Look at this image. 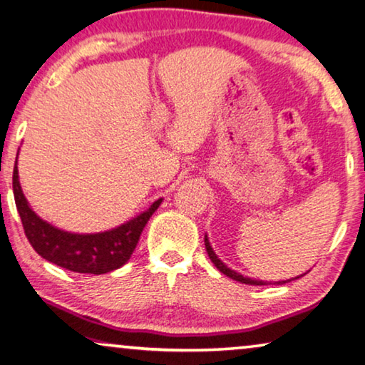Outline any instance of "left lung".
I'll return each instance as SVG.
<instances>
[{
  "mask_svg": "<svg viewBox=\"0 0 365 365\" xmlns=\"http://www.w3.org/2000/svg\"><path fill=\"white\" fill-rule=\"evenodd\" d=\"M205 245H206L207 255H210V258H211V262L214 263V266H216V268H217L219 271H221V273H224L225 276H229L230 279L239 281V282H242V284H252V286H266V284H271V282H268V281L255 279V277H248V276H244V274L237 273V271L232 269V268H229V266L225 264V263L222 262V259L216 255V252L212 250V247H211V244H210V237H207V234H205ZM309 271H310V269H309ZM309 271H307V273H309ZM307 273H304V274H300V276H296V277H291V279L274 281L273 284H286V282H291V281H294V279H299V277H302V276H305Z\"/></svg>",
  "mask_w": 365,
  "mask_h": 365,
  "instance_id": "1",
  "label": "left lung"
}]
</instances>
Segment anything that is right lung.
<instances>
[{"mask_svg": "<svg viewBox=\"0 0 365 365\" xmlns=\"http://www.w3.org/2000/svg\"><path fill=\"white\" fill-rule=\"evenodd\" d=\"M13 192L17 212L34 250L50 263L84 274H106L128 262L144 225L164 200H155L146 211L113 229L94 234H78L55 227L32 210L22 193L17 158L13 172Z\"/></svg>", "mask_w": 365, "mask_h": 365, "instance_id": "add662e5", "label": "right lung"}]
</instances>
